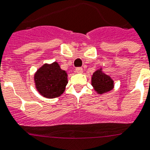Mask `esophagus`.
<instances>
[{
	"label": "esophagus",
	"instance_id": "1",
	"mask_svg": "<svg viewBox=\"0 0 150 150\" xmlns=\"http://www.w3.org/2000/svg\"><path fill=\"white\" fill-rule=\"evenodd\" d=\"M76 73L77 74H82L83 73V69L81 67H78L76 69Z\"/></svg>",
	"mask_w": 150,
	"mask_h": 150
}]
</instances>
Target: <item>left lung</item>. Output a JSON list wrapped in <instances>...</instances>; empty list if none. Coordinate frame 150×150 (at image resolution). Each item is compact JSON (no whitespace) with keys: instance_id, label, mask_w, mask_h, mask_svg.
Returning <instances> with one entry per match:
<instances>
[{"instance_id":"8db88e82","label":"left lung","mask_w":150,"mask_h":150,"mask_svg":"<svg viewBox=\"0 0 150 150\" xmlns=\"http://www.w3.org/2000/svg\"><path fill=\"white\" fill-rule=\"evenodd\" d=\"M91 85L98 94H106L115 87V81L103 71L102 67L98 69L91 76Z\"/></svg>"}]
</instances>
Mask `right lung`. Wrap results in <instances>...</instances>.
<instances>
[{
	"label": "right lung",
	"mask_w": 150,
	"mask_h": 150,
	"mask_svg": "<svg viewBox=\"0 0 150 150\" xmlns=\"http://www.w3.org/2000/svg\"><path fill=\"white\" fill-rule=\"evenodd\" d=\"M36 91L45 98H58L65 91L68 83L67 72L60 68L57 62L44 63L34 74Z\"/></svg>",
	"instance_id": "1"
}]
</instances>
